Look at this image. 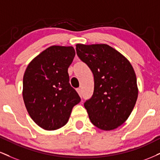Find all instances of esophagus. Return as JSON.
Masks as SVG:
<instances>
[{
  "instance_id": "obj_1",
  "label": "esophagus",
  "mask_w": 160,
  "mask_h": 160,
  "mask_svg": "<svg viewBox=\"0 0 160 160\" xmlns=\"http://www.w3.org/2000/svg\"><path fill=\"white\" fill-rule=\"evenodd\" d=\"M77 92H78V95H80V97L82 98V91H81V89H80V88H78V89H77Z\"/></svg>"
}]
</instances>
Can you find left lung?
Returning a JSON list of instances; mask_svg holds the SVG:
<instances>
[{"mask_svg": "<svg viewBox=\"0 0 160 160\" xmlns=\"http://www.w3.org/2000/svg\"><path fill=\"white\" fill-rule=\"evenodd\" d=\"M77 54L91 69L95 88L84 107L91 122L103 130L124 124L138 98L135 71L120 52L107 44H77Z\"/></svg>", "mask_w": 160, "mask_h": 160, "instance_id": "left-lung-1", "label": "left lung"}]
</instances>
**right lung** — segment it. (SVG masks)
Masks as SVG:
<instances>
[{"label":"right lung","mask_w":160,"mask_h":160,"mask_svg":"<svg viewBox=\"0 0 160 160\" xmlns=\"http://www.w3.org/2000/svg\"><path fill=\"white\" fill-rule=\"evenodd\" d=\"M75 56L72 46L53 45L29 63L23 78L22 95L30 118L46 130L68 122L80 98L69 83L68 68Z\"/></svg>","instance_id":"right-lung-1"}]
</instances>
